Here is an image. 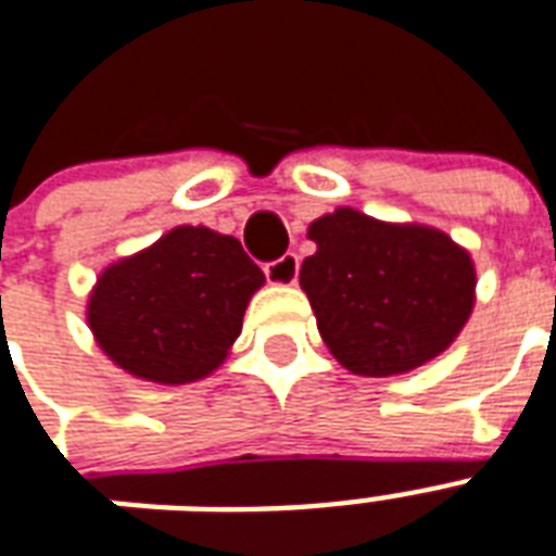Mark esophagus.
<instances>
[{"instance_id": "esophagus-1", "label": "esophagus", "mask_w": 556, "mask_h": 556, "mask_svg": "<svg viewBox=\"0 0 556 556\" xmlns=\"http://www.w3.org/2000/svg\"><path fill=\"white\" fill-rule=\"evenodd\" d=\"M299 255L295 252H287V255H281L278 261H273V264L264 266L266 273V281L269 283H295L299 281Z\"/></svg>"}]
</instances>
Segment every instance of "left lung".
Listing matches in <instances>:
<instances>
[{
    "label": "left lung",
    "mask_w": 556,
    "mask_h": 556,
    "mask_svg": "<svg viewBox=\"0 0 556 556\" xmlns=\"http://www.w3.org/2000/svg\"><path fill=\"white\" fill-rule=\"evenodd\" d=\"M301 287L318 333L348 371L391 377L453 345L470 318L476 269L443 231L339 208L309 226Z\"/></svg>",
    "instance_id": "8db88e82"
}]
</instances>
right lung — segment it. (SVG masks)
Here are the masks:
<instances>
[{"label":"right lung","mask_w":556,"mask_h":556,"mask_svg":"<svg viewBox=\"0 0 556 556\" xmlns=\"http://www.w3.org/2000/svg\"><path fill=\"white\" fill-rule=\"evenodd\" d=\"M261 283L264 273L240 240L179 226L103 269L86 313L115 365L141 380L182 386L226 359Z\"/></svg>","instance_id":"1"}]
</instances>
